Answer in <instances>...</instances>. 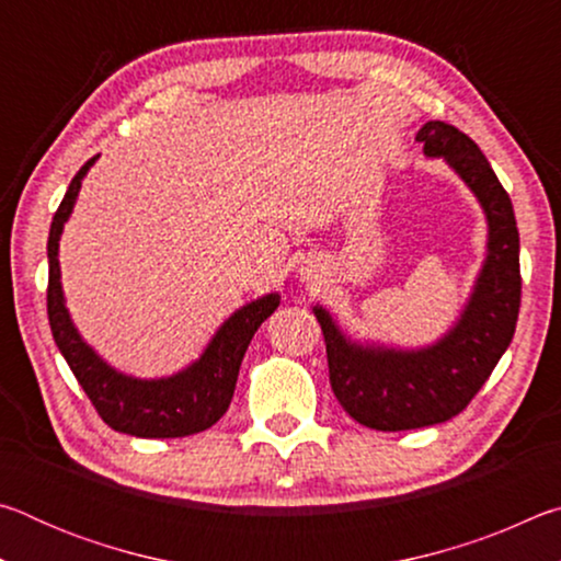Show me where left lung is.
Returning <instances> with one entry per match:
<instances>
[{"instance_id": "obj_1", "label": "left lung", "mask_w": 561, "mask_h": 561, "mask_svg": "<svg viewBox=\"0 0 561 561\" xmlns=\"http://www.w3.org/2000/svg\"><path fill=\"white\" fill-rule=\"evenodd\" d=\"M428 158H443L488 217V254L460 319L423 348L351 341L324 307H314L327 341L331 391L344 411L374 431H413L445 423L488 381L515 336L519 314V232L512 201L474 140L450 123L417 130Z\"/></svg>"}]
</instances>
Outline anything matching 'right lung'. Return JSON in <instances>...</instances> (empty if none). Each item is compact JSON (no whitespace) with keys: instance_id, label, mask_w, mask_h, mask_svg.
<instances>
[{"instance_id":"right-lung-1","label":"right lung","mask_w":561,"mask_h":561,"mask_svg":"<svg viewBox=\"0 0 561 561\" xmlns=\"http://www.w3.org/2000/svg\"><path fill=\"white\" fill-rule=\"evenodd\" d=\"M96 158H91L73 175L51 220L49 244H46V252H49L46 311H49L56 346L73 371L76 381L91 398L103 423L111 425L113 431L136 435V438H185V435L207 431L230 408L244 351L250 346L254 331L262 327V321L272 317V311L279 307V294H267V297H260L237 309L217 329L203 356L173 376L136 378L108 366L73 327L64 301L59 270V240L64 225L71 217L81 180L87 178Z\"/></svg>"}]
</instances>
